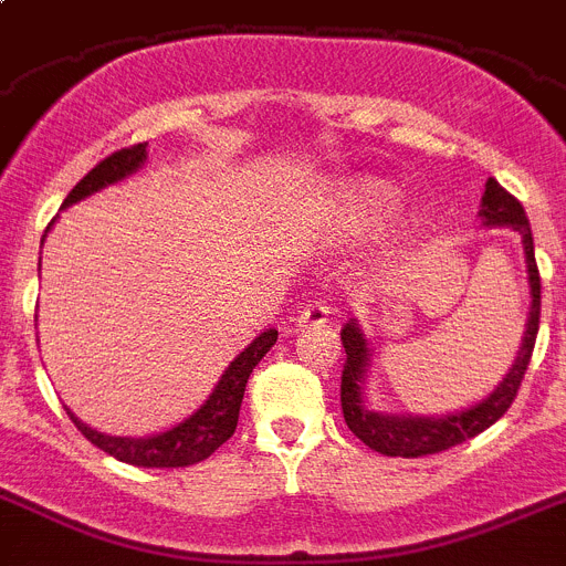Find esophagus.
<instances>
[{
	"instance_id": "1",
	"label": "esophagus",
	"mask_w": 566,
	"mask_h": 566,
	"mask_svg": "<svg viewBox=\"0 0 566 566\" xmlns=\"http://www.w3.org/2000/svg\"><path fill=\"white\" fill-rule=\"evenodd\" d=\"M327 318H331V307L318 298V302H311L298 313L296 327L298 331H304V327H318V324H327Z\"/></svg>"
}]
</instances>
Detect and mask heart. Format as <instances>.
Listing matches in <instances>:
<instances>
[{
    "mask_svg": "<svg viewBox=\"0 0 566 566\" xmlns=\"http://www.w3.org/2000/svg\"><path fill=\"white\" fill-rule=\"evenodd\" d=\"M396 193L378 181H365L347 193L344 199V219L356 228H370V224L385 222L390 210L396 208Z\"/></svg>",
    "mask_w": 566,
    "mask_h": 566,
    "instance_id": "heart-1",
    "label": "heart"
}]
</instances>
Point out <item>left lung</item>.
Segmentation results:
<instances>
[{
  "instance_id": "8db88e82",
  "label": "left lung",
  "mask_w": 566,
  "mask_h": 566,
  "mask_svg": "<svg viewBox=\"0 0 566 566\" xmlns=\"http://www.w3.org/2000/svg\"><path fill=\"white\" fill-rule=\"evenodd\" d=\"M481 219L488 228H513L518 230L521 242H524V255H527L530 270V318L527 333L521 342L518 358L510 367L507 378L490 392L488 399L479 405L467 407V410L453 412V416H441V419H424V416H387V412H376L365 405L361 396V385H365V367H367V342L356 322H347L342 327V344L347 353L342 370V412L344 421L356 432L358 439L365 441L370 450L381 455H401V459H419V455L441 453L450 447L461 444V441L473 439L510 410V405L518 396V387L524 381V373L533 358L535 336H538V318H542V276H538V264H535L533 250V230H530V219L521 208V201L513 193L501 188L495 179H488V188L481 196Z\"/></svg>"
}]
</instances>
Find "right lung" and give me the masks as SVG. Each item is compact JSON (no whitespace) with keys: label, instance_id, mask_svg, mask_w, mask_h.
Returning a JSON list of instances; mask_svg holds the SVG:
<instances>
[{"label":"right lung","instance_id":"1","mask_svg":"<svg viewBox=\"0 0 566 566\" xmlns=\"http://www.w3.org/2000/svg\"><path fill=\"white\" fill-rule=\"evenodd\" d=\"M145 147L147 145H130V147H122V150H113L111 156H105V159L93 167L85 179H78V185L67 193L62 208H67V205H73V201L85 199V196L96 193V190H102L105 185H113V181L125 179V176H130L134 170H139L142 161L147 159ZM51 224H48V228H51ZM276 338H279V331H268L259 338H253V342H250L248 347H244L233 361H230L222 381H219L216 390L210 392V399L205 401V405H201L190 419H185L181 424L170 427V430L165 432L147 436V439H116V436H105V432H96L87 424H82L71 410H67V416H71L76 430L82 432L93 447H99V450H105L107 455L125 461V464H134V467L199 464V461H205L208 455H213L216 450H219V447H222L224 441L235 432L250 373H253V367L262 361L264 353L276 344Z\"/></svg>","mask_w":566,"mask_h":566}]
</instances>
